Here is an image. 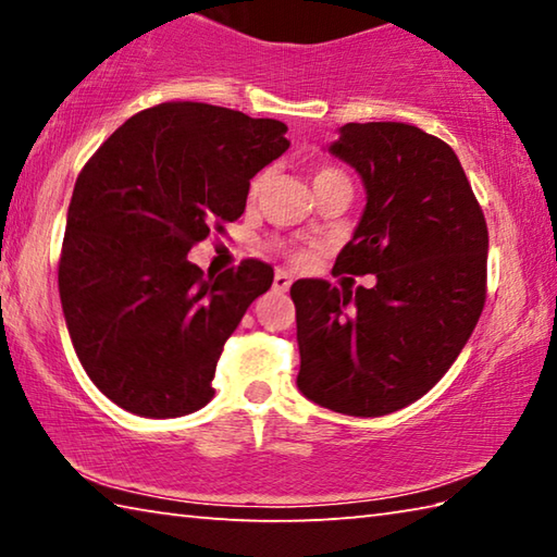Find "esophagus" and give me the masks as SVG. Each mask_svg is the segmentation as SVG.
Here are the masks:
<instances>
[{"label":"esophagus","mask_w":557,"mask_h":557,"mask_svg":"<svg viewBox=\"0 0 557 557\" xmlns=\"http://www.w3.org/2000/svg\"><path fill=\"white\" fill-rule=\"evenodd\" d=\"M272 285H275L277 292H287L289 285H292V275H289V272H285V270H277L275 272V282H272Z\"/></svg>","instance_id":"obj_1"}]
</instances>
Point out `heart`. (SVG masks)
<instances>
[{
  "instance_id": "b5f03b06",
  "label": "heart",
  "mask_w": 557,
  "mask_h": 557,
  "mask_svg": "<svg viewBox=\"0 0 557 557\" xmlns=\"http://www.w3.org/2000/svg\"><path fill=\"white\" fill-rule=\"evenodd\" d=\"M338 176H344V174L336 172V169H319V172L314 174V184H317V182H324V178H338ZM265 184H268V174L262 172V174H258L256 178H252L250 194L258 196V194L262 191V188H265ZM295 258H297V260H305L307 256H305V252H295Z\"/></svg>"
}]
</instances>
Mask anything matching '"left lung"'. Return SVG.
Masks as SVG:
<instances>
[{"mask_svg":"<svg viewBox=\"0 0 557 557\" xmlns=\"http://www.w3.org/2000/svg\"><path fill=\"white\" fill-rule=\"evenodd\" d=\"M329 152L354 166L366 209L334 275L371 289L297 280V388L356 418L422 398L469 342L486 299L488 231L457 154L405 122H348Z\"/></svg>","mask_w":557,"mask_h":557,"instance_id":"8db88e82","label":"left lung"}]
</instances>
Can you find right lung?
Instances as JSON below:
<instances>
[{"label": "right lung", "mask_w": 557, "mask_h": 557, "mask_svg": "<svg viewBox=\"0 0 557 557\" xmlns=\"http://www.w3.org/2000/svg\"><path fill=\"white\" fill-rule=\"evenodd\" d=\"M287 125L206 102L132 115L75 182L59 292L83 369L143 418L213 398L225 338L272 285L268 262L203 275L188 250L238 221L250 178L287 152Z\"/></svg>", "instance_id": "1"}]
</instances>
